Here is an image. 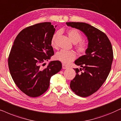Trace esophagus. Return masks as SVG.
Instances as JSON below:
<instances>
[{
	"label": "esophagus",
	"instance_id": "obj_1",
	"mask_svg": "<svg viewBox=\"0 0 121 121\" xmlns=\"http://www.w3.org/2000/svg\"><path fill=\"white\" fill-rule=\"evenodd\" d=\"M69 67L68 65H65V64H62V68L63 69H67V68H68Z\"/></svg>",
	"mask_w": 121,
	"mask_h": 121
}]
</instances>
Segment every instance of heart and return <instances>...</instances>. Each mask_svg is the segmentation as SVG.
Segmentation results:
<instances>
[{
    "label": "heart",
    "mask_w": 121,
    "mask_h": 121,
    "mask_svg": "<svg viewBox=\"0 0 121 121\" xmlns=\"http://www.w3.org/2000/svg\"><path fill=\"white\" fill-rule=\"evenodd\" d=\"M59 32L55 33L53 36L51 41V43L52 47H55L56 46V39L59 35ZM69 38L74 43H77L76 47L78 51L80 53H84L87 50L88 44L85 41L82 40V36L79 30L77 29H70L68 31ZM76 58V53L73 51H67L62 49L58 52L56 54V58L64 64H68L74 60Z\"/></svg>",
    "instance_id": "b5f03b06"
}]
</instances>
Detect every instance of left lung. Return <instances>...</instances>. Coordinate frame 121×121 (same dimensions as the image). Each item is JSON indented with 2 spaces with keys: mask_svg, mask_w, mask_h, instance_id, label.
<instances>
[{
  "mask_svg": "<svg viewBox=\"0 0 121 121\" xmlns=\"http://www.w3.org/2000/svg\"><path fill=\"white\" fill-rule=\"evenodd\" d=\"M67 26L82 31L88 39L85 55L75 61L82 68L74 69L75 77L70 87L76 95L89 96L96 92L106 80L113 59L111 43L105 33L85 22H66ZM82 69L83 72H80Z\"/></svg>",
  "mask_w": 121,
  "mask_h": 121,
  "instance_id": "left-lung-1",
  "label": "left lung"
}]
</instances>
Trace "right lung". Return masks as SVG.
I'll return each instance as SVG.
<instances>
[{"label": "right lung", "instance_id": "right-lung-1", "mask_svg": "<svg viewBox=\"0 0 121 121\" xmlns=\"http://www.w3.org/2000/svg\"><path fill=\"white\" fill-rule=\"evenodd\" d=\"M55 30L51 22L39 23L23 29L14 40L8 58L10 73L20 90L30 97L44 93L51 77L62 69L58 60L41 67L54 55L51 41Z\"/></svg>", "mask_w": 121, "mask_h": 121}]
</instances>
